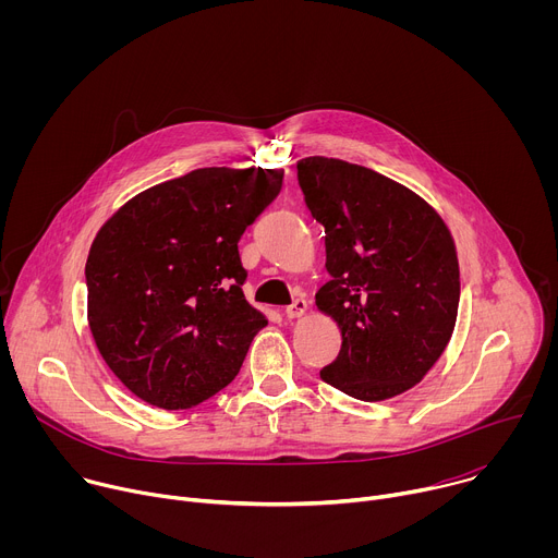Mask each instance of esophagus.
Returning <instances> with one entry per match:
<instances>
[{
    "label": "esophagus",
    "mask_w": 558,
    "mask_h": 558,
    "mask_svg": "<svg viewBox=\"0 0 558 558\" xmlns=\"http://www.w3.org/2000/svg\"><path fill=\"white\" fill-rule=\"evenodd\" d=\"M306 308H308V302H306L304 298H295V300L284 308V315H287V317H300V315L306 313Z\"/></svg>",
    "instance_id": "1"
}]
</instances>
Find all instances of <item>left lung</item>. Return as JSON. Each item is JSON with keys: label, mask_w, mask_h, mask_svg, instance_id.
<instances>
[{"label": "left lung", "mask_w": 558, "mask_h": 558, "mask_svg": "<svg viewBox=\"0 0 558 558\" xmlns=\"http://www.w3.org/2000/svg\"><path fill=\"white\" fill-rule=\"evenodd\" d=\"M298 183L325 227L331 280L315 304L342 331L320 377L362 402L413 388L457 320L459 263L446 222L409 187L340 158H302Z\"/></svg>", "instance_id": "8db88e82"}]
</instances>
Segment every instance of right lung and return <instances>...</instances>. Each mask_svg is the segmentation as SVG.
<instances>
[{
  "mask_svg": "<svg viewBox=\"0 0 558 558\" xmlns=\"http://www.w3.org/2000/svg\"><path fill=\"white\" fill-rule=\"evenodd\" d=\"M282 177L194 170L136 194L99 229L86 263L90 331L143 402L192 409L241 371L267 317L245 300L238 241Z\"/></svg>",
  "mask_w": 558,
  "mask_h": 558,
  "instance_id": "1",
  "label": "right lung"
}]
</instances>
